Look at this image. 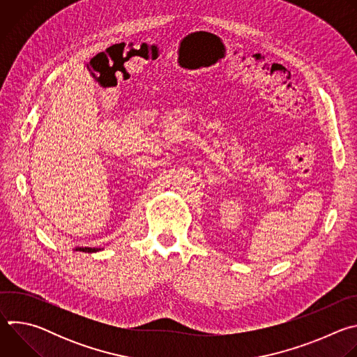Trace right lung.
Here are the masks:
<instances>
[{
	"mask_svg": "<svg viewBox=\"0 0 357 357\" xmlns=\"http://www.w3.org/2000/svg\"><path fill=\"white\" fill-rule=\"evenodd\" d=\"M103 248H96V247H75L73 251H83V252H97Z\"/></svg>",
	"mask_w": 357,
	"mask_h": 357,
	"instance_id": "obj_1",
	"label": "right lung"
}]
</instances>
